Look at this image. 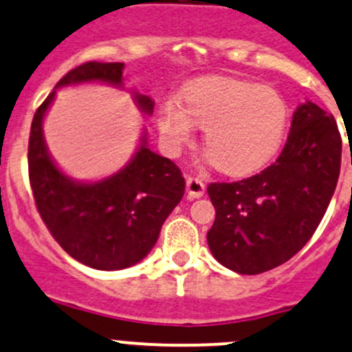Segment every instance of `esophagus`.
Returning <instances> with one entry per match:
<instances>
[{
	"instance_id": "esophagus-1",
	"label": "esophagus",
	"mask_w": 352,
	"mask_h": 352,
	"mask_svg": "<svg viewBox=\"0 0 352 352\" xmlns=\"http://www.w3.org/2000/svg\"><path fill=\"white\" fill-rule=\"evenodd\" d=\"M186 193L188 198H200L205 193V183L201 177L198 176H188L186 177Z\"/></svg>"
}]
</instances>
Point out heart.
Listing matches in <instances>:
<instances>
[{"label":"heart","mask_w":352,"mask_h":352,"mask_svg":"<svg viewBox=\"0 0 352 352\" xmlns=\"http://www.w3.org/2000/svg\"><path fill=\"white\" fill-rule=\"evenodd\" d=\"M285 100L274 89L234 79H213L191 86L183 104L162 103L157 125L169 151L176 152L203 126V140L213 164L242 175L270 159L283 137Z\"/></svg>","instance_id":"b5f03b06"}]
</instances>
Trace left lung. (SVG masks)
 Masks as SVG:
<instances>
[{
	"label": "left lung",
	"instance_id": "obj_1",
	"mask_svg": "<svg viewBox=\"0 0 352 352\" xmlns=\"http://www.w3.org/2000/svg\"><path fill=\"white\" fill-rule=\"evenodd\" d=\"M342 140L334 117L307 101L293 113L276 161L251 177L210 183L215 222L206 234L213 257L241 274L292 259L317 230L340 171Z\"/></svg>",
	"mask_w": 352,
	"mask_h": 352
}]
</instances>
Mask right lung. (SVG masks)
<instances>
[{
  "label": "right lung",
  "instance_id": "right-lung-1",
  "mask_svg": "<svg viewBox=\"0 0 352 352\" xmlns=\"http://www.w3.org/2000/svg\"><path fill=\"white\" fill-rule=\"evenodd\" d=\"M122 63H85L71 69L59 86L103 81L122 85ZM56 89L37 108L28 139V177L35 205L52 237L69 256L89 267L117 271L151 252L169 213L184 195V177L168 157L146 146L117 175L98 183H78L56 168L43 142L42 120ZM151 115L154 101L135 95Z\"/></svg>",
  "mask_w": 352,
  "mask_h": 352
}]
</instances>
